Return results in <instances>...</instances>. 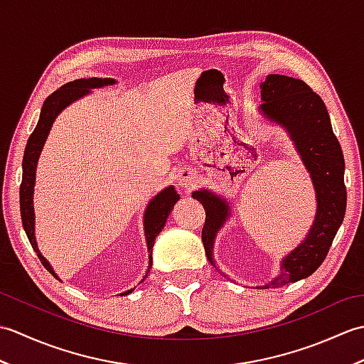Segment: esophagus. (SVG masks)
<instances>
[{
	"mask_svg": "<svg viewBox=\"0 0 364 364\" xmlns=\"http://www.w3.org/2000/svg\"><path fill=\"white\" fill-rule=\"evenodd\" d=\"M196 181H197V175L192 168H183L180 175H178V183H180V186L184 189H191L194 186Z\"/></svg>",
	"mask_w": 364,
	"mask_h": 364,
	"instance_id": "obj_1",
	"label": "esophagus"
}]
</instances>
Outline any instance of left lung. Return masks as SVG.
Returning <instances> with one entry per match:
<instances>
[{
	"label": "left lung",
	"mask_w": 364,
	"mask_h": 364,
	"mask_svg": "<svg viewBox=\"0 0 364 364\" xmlns=\"http://www.w3.org/2000/svg\"><path fill=\"white\" fill-rule=\"evenodd\" d=\"M262 105L259 112L283 127L294 142L300 159L311 176L316 191V218L306 237L282 259L280 274L262 288H282L284 284L310 277L318 269L341 227L347 192L344 186V156L333 134L330 115L322 98L301 80L284 75H269L259 84ZM203 205L206 220L202 241L213 266L214 239L230 215V206L222 197L208 189L192 192ZM259 288V286H258Z\"/></svg>",
	"instance_id": "left-lung-1"
}]
</instances>
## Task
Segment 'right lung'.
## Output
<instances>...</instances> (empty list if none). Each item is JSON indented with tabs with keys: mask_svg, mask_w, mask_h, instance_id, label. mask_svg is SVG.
Returning a JSON list of instances; mask_svg holds the SVG:
<instances>
[{
	"mask_svg": "<svg viewBox=\"0 0 364 364\" xmlns=\"http://www.w3.org/2000/svg\"><path fill=\"white\" fill-rule=\"evenodd\" d=\"M115 84V80L112 78H87V80H76L72 82L64 84L63 87H59L56 92L45 100L41 111V119L37 122V127L33 131V134L29 136L25 154H23V176H21V186H20V213H21V222L23 228L26 231V236L29 239L31 245H33L34 252L37 253L38 259L42 261V264L48 272L58 278L56 272H54L50 262L46 258L42 257L41 250H38L37 242H36V235H34V205H33V196H34V184H36V168H37V161L41 156V151L43 149V144L48 137L50 129L53 127V122L56 120L59 112L65 109L68 105H72L76 100L87 95L90 89L103 87V86H111ZM180 200V196L176 194L173 186H168L164 191H161L158 196H154L150 203L145 208L144 214V230H145V237H146V247H149V270L151 267V252L154 245V239L161 233V230L164 228L167 218L170 211L173 210V205ZM149 274V272H146ZM142 283V282H141ZM133 289H128L122 292L120 296H128V294Z\"/></svg>",
	"mask_w": 364,
	"mask_h": 364,
	"instance_id": "obj_1",
	"label": "right lung"
}]
</instances>
